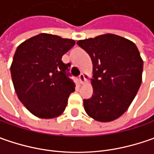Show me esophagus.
I'll use <instances>...</instances> for the list:
<instances>
[{
	"mask_svg": "<svg viewBox=\"0 0 154 154\" xmlns=\"http://www.w3.org/2000/svg\"><path fill=\"white\" fill-rule=\"evenodd\" d=\"M79 81H80V84H84L85 81H86V78H85V75L83 74H81L79 76Z\"/></svg>",
	"mask_w": 154,
	"mask_h": 154,
	"instance_id": "34e87169",
	"label": "esophagus"
}]
</instances>
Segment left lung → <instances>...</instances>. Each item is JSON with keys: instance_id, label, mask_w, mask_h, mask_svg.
<instances>
[{"instance_id": "8db88e82", "label": "left lung", "mask_w": 154, "mask_h": 154, "mask_svg": "<svg viewBox=\"0 0 154 154\" xmlns=\"http://www.w3.org/2000/svg\"><path fill=\"white\" fill-rule=\"evenodd\" d=\"M92 62L93 93L84 99L86 114L101 122L114 121L129 107L142 81L143 61L136 45L107 33L79 40Z\"/></svg>"}]
</instances>
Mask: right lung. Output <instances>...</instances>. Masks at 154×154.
<instances>
[{
  "instance_id": "1",
  "label": "right lung",
  "mask_w": 154,
  "mask_h": 154,
  "mask_svg": "<svg viewBox=\"0 0 154 154\" xmlns=\"http://www.w3.org/2000/svg\"><path fill=\"white\" fill-rule=\"evenodd\" d=\"M74 45L73 39L40 33L18 46L11 76L18 98L32 115L51 119L65 110L75 84L62 57Z\"/></svg>"
}]
</instances>
